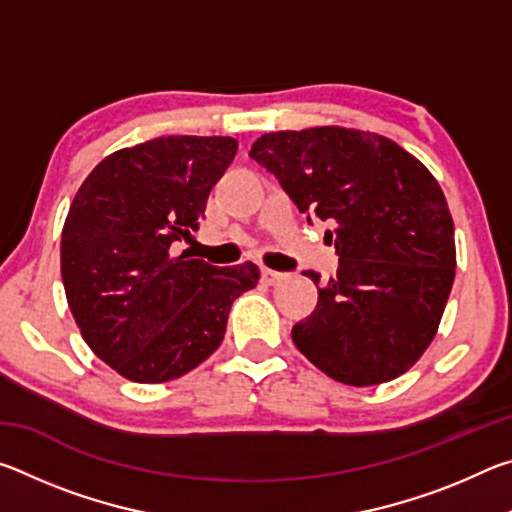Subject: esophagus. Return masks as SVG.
Segmentation results:
<instances>
[{
	"label": "esophagus",
	"mask_w": 512,
	"mask_h": 512,
	"mask_svg": "<svg viewBox=\"0 0 512 512\" xmlns=\"http://www.w3.org/2000/svg\"><path fill=\"white\" fill-rule=\"evenodd\" d=\"M262 280L266 284H271V287H275V284H280L282 280H287V275L280 273V271H273V268H262Z\"/></svg>",
	"instance_id": "esophagus-1"
}]
</instances>
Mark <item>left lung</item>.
<instances>
[{"label":"left lung","instance_id":"left-lung-1","mask_svg":"<svg viewBox=\"0 0 512 512\" xmlns=\"http://www.w3.org/2000/svg\"><path fill=\"white\" fill-rule=\"evenodd\" d=\"M250 158L300 212L329 221L339 271L293 325V343L341 384L372 386L429 348L454 284V221L420 160L381 135L341 126L259 137Z\"/></svg>","mask_w":512,"mask_h":512}]
</instances>
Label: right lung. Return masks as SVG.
Segmentation results:
<instances>
[{
	"mask_svg": "<svg viewBox=\"0 0 512 512\" xmlns=\"http://www.w3.org/2000/svg\"><path fill=\"white\" fill-rule=\"evenodd\" d=\"M235 153L232 137H155L108 155L76 192L60 239L67 302L85 343L121 377L187 375L221 345L235 298L257 287L253 262L178 255Z\"/></svg>",
	"mask_w": 512,
	"mask_h": 512,
	"instance_id": "obj_1",
	"label": "right lung"
}]
</instances>
